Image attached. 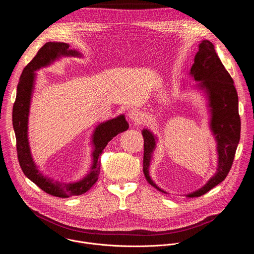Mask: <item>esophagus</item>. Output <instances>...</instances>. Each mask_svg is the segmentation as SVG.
Masks as SVG:
<instances>
[{
    "instance_id": "1",
    "label": "esophagus",
    "mask_w": 254,
    "mask_h": 254,
    "mask_svg": "<svg viewBox=\"0 0 254 254\" xmlns=\"http://www.w3.org/2000/svg\"><path fill=\"white\" fill-rule=\"evenodd\" d=\"M128 118L134 124H141L143 122V116H142L141 112L136 110V108H133V110L129 111Z\"/></svg>"
}]
</instances>
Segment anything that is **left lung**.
<instances>
[{
    "instance_id": "left-lung-1",
    "label": "left lung",
    "mask_w": 254,
    "mask_h": 254,
    "mask_svg": "<svg viewBox=\"0 0 254 254\" xmlns=\"http://www.w3.org/2000/svg\"><path fill=\"white\" fill-rule=\"evenodd\" d=\"M190 75L195 81H198L195 87L202 90L208 100L209 126L217 142L216 150L218 155L216 173L203 187L186 195L189 198H194L204 195L220 184L228 175L240 139L241 123L238 114V95L233 79L210 41L203 40L199 44V51L195 55ZM141 133L144 141L142 163L144 177L157 190L166 193L154 183L149 174L158 138L148 128H143Z\"/></svg>"
}]
</instances>
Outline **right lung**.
Returning <instances> with one entry per match:
<instances>
[{
    "mask_svg": "<svg viewBox=\"0 0 254 254\" xmlns=\"http://www.w3.org/2000/svg\"><path fill=\"white\" fill-rule=\"evenodd\" d=\"M63 56L81 57L82 54L75 49H70L67 43L48 42L24 68L17 86V95L13 106V127L16 134L18 160L25 176L47 194L59 198H68L84 194L95 184L100 173V154L108 141L128 128V123L125 116L121 115L96 127L92 134L93 163L90 172L77 182H60L44 175L38 169L32 158L28 139V121L36 79L35 71L51 65Z\"/></svg>",
    "mask_w": 254,
    "mask_h": 254,
    "instance_id": "1",
    "label": "right lung"
}]
</instances>
